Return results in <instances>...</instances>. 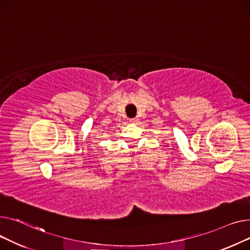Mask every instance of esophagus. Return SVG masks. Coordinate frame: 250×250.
Returning a JSON list of instances; mask_svg holds the SVG:
<instances>
[{"label":"esophagus","mask_w":250,"mask_h":250,"mask_svg":"<svg viewBox=\"0 0 250 250\" xmlns=\"http://www.w3.org/2000/svg\"><path fill=\"white\" fill-rule=\"evenodd\" d=\"M138 120H139L138 118H133V119H130V122H131V123H137Z\"/></svg>","instance_id":"obj_1"}]
</instances>
